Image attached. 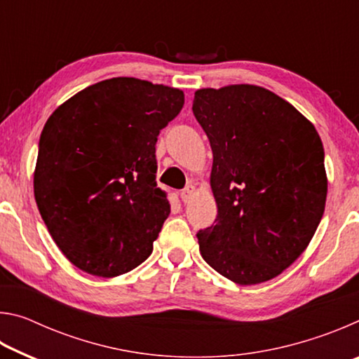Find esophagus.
Masks as SVG:
<instances>
[{"label":"esophagus","mask_w":359,"mask_h":359,"mask_svg":"<svg viewBox=\"0 0 359 359\" xmlns=\"http://www.w3.org/2000/svg\"><path fill=\"white\" fill-rule=\"evenodd\" d=\"M194 191H196V188H194V185H187L184 190L180 191V198H182V201L184 203H188L191 199V196L194 194Z\"/></svg>","instance_id":"esophagus-1"}]
</instances>
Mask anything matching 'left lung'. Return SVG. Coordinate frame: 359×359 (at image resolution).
<instances>
[{
	"mask_svg": "<svg viewBox=\"0 0 359 359\" xmlns=\"http://www.w3.org/2000/svg\"><path fill=\"white\" fill-rule=\"evenodd\" d=\"M193 114L209 137L218 214L199 229L205 263L239 285L261 283L306 250L325 212V150L315 126L257 85L203 88Z\"/></svg>",
	"mask_w": 359,
	"mask_h": 359,
	"instance_id": "1",
	"label": "left lung"
}]
</instances>
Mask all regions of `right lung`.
I'll return each mask as SVG.
<instances>
[{
    "instance_id": "right-lung-1",
    "label": "right lung",
    "mask_w": 359,
    "mask_h": 359,
    "mask_svg": "<svg viewBox=\"0 0 359 359\" xmlns=\"http://www.w3.org/2000/svg\"><path fill=\"white\" fill-rule=\"evenodd\" d=\"M184 101L179 88L114 77L48 117L34 198L48 233L79 269L115 277L150 257L171 212L156 187L155 144Z\"/></svg>"
}]
</instances>
